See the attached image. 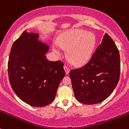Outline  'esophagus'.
Segmentation results:
<instances>
[{"label":"esophagus","mask_w":129,"mask_h":129,"mask_svg":"<svg viewBox=\"0 0 129 129\" xmlns=\"http://www.w3.org/2000/svg\"><path fill=\"white\" fill-rule=\"evenodd\" d=\"M63 69H64L65 71H66V74H69V72H70V69H69V67L65 66L64 67H63Z\"/></svg>","instance_id":"1"}]
</instances>
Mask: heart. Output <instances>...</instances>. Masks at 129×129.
<instances>
[{"label": "heart", "instance_id": "heart-1", "mask_svg": "<svg viewBox=\"0 0 129 129\" xmlns=\"http://www.w3.org/2000/svg\"><path fill=\"white\" fill-rule=\"evenodd\" d=\"M57 45L62 49L67 50L69 60L75 66H81L87 63L91 57L96 45V38L91 33L85 30L74 29L61 34L57 40ZM57 55L62 52L57 47H53Z\"/></svg>", "mask_w": 129, "mask_h": 129}]
</instances>
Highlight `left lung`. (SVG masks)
<instances>
[{"instance_id": "1", "label": "left lung", "mask_w": 129, "mask_h": 129, "mask_svg": "<svg viewBox=\"0 0 129 129\" xmlns=\"http://www.w3.org/2000/svg\"><path fill=\"white\" fill-rule=\"evenodd\" d=\"M120 72L119 51L105 33L90 60L81 68L70 71L75 97L83 104L101 103L115 89Z\"/></svg>"}]
</instances>
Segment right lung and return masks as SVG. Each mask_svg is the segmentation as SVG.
<instances>
[{"mask_svg":"<svg viewBox=\"0 0 129 129\" xmlns=\"http://www.w3.org/2000/svg\"><path fill=\"white\" fill-rule=\"evenodd\" d=\"M38 38V33L25 31L14 42L8 74L11 87L20 99L33 107H42L54 100L66 73L61 61L47 60L49 46Z\"/></svg>","mask_w":129,"mask_h":129,"instance_id":"obj_1","label":"right lung"}]
</instances>
